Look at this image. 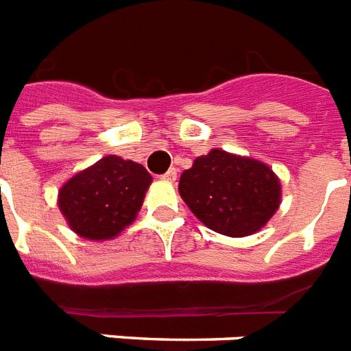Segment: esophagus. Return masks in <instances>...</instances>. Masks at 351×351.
<instances>
[{
	"mask_svg": "<svg viewBox=\"0 0 351 351\" xmlns=\"http://www.w3.org/2000/svg\"><path fill=\"white\" fill-rule=\"evenodd\" d=\"M162 180L165 182H175L176 180V169L173 167V169H169L165 175H162Z\"/></svg>",
	"mask_w": 351,
	"mask_h": 351,
	"instance_id": "34e87169",
	"label": "esophagus"
}]
</instances>
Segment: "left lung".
<instances>
[{
  "mask_svg": "<svg viewBox=\"0 0 351 351\" xmlns=\"http://www.w3.org/2000/svg\"><path fill=\"white\" fill-rule=\"evenodd\" d=\"M178 191L195 217L228 237L256 234L276 213L282 184L259 160L211 149L180 176Z\"/></svg>",
  "mask_w": 351,
  "mask_h": 351,
  "instance_id": "left-lung-1",
  "label": "left lung"
}]
</instances>
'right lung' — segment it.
I'll list each match as a JSON object with an SVG mask.
<instances>
[{"mask_svg":"<svg viewBox=\"0 0 351 351\" xmlns=\"http://www.w3.org/2000/svg\"><path fill=\"white\" fill-rule=\"evenodd\" d=\"M151 182L143 165L110 154L60 187L58 208L80 237L112 239L132 224Z\"/></svg>","mask_w":351,"mask_h":351,"instance_id":"add662e5","label":"right lung"}]
</instances>
